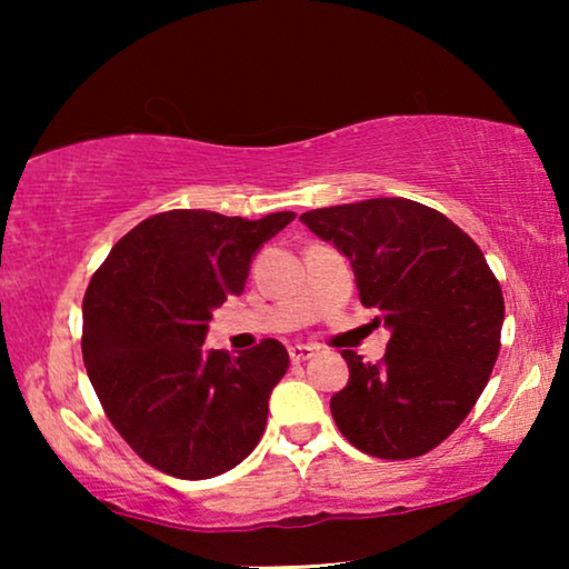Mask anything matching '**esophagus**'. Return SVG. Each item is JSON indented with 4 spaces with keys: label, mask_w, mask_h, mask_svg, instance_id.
<instances>
[{
    "label": "esophagus",
    "mask_w": 569,
    "mask_h": 569,
    "mask_svg": "<svg viewBox=\"0 0 569 569\" xmlns=\"http://www.w3.org/2000/svg\"><path fill=\"white\" fill-rule=\"evenodd\" d=\"M316 355V349L313 347H308V345H295V347H290V360L292 362H306V360H310V357Z\"/></svg>",
    "instance_id": "1"
}]
</instances>
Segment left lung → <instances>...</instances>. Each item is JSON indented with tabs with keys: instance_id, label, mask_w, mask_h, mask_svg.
Masks as SVG:
<instances>
[{
	"instance_id": "8db88e82",
	"label": "left lung",
	"mask_w": 569,
	"mask_h": 569,
	"mask_svg": "<svg viewBox=\"0 0 569 569\" xmlns=\"http://www.w3.org/2000/svg\"><path fill=\"white\" fill-rule=\"evenodd\" d=\"M300 220L347 256L362 306L391 331L383 362L341 352L349 380L331 396L333 422L362 453H427L473 409L500 352L505 300L485 253L446 214L401 197Z\"/></svg>"
}]
</instances>
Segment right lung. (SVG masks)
<instances>
[{
	"instance_id": "1",
	"label": "right lung",
	"mask_w": 569,
	"mask_h": 569,
	"mask_svg": "<svg viewBox=\"0 0 569 569\" xmlns=\"http://www.w3.org/2000/svg\"><path fill=\"white\" fill-rule=\"evenodd\" d=\"M292 220L173 209L129 230L92 274L84 368L111 425L158 471L217 477L261 440L290 355L277 339L238 357L204 339L212 310L243 292L256 251Z\"/></svg>"
}]
</instances>
